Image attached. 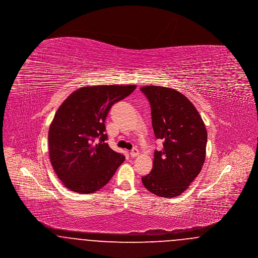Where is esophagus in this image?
Masks as SVG:
<instances>
[{"instance_id":"esophagus-1","label":"esophagus","mask_w":258,"mask_h":258,"mask_svg":"<svg viewBox=\"0 0 258 258\" xmlns=\"http://www.w3.org/2000/svg\"><path fill=\"white\" fill-rule=\"evenodd\" d=\"M131 156L133 157V158H135V157H136L138 154H139V151L136 149V148H134L132 151H131Z\"/></svg>"}]
</instances>
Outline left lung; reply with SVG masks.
I'll list each match as a JSON object with an SVG mask.
<instances>
[{"label": "left lung", "instance_id": "8db88e82", "mask_svg": "<svg viewBox=\"0 0 258 258\" xmlns=\"http://www.w3.org/2000/svg\"><path fill=\"white\" fill-rule=\"evenodd\" d=\"M140 90L151 105L155 136L163 141L142 183L156 196L178 197L202 169L207 145L205 124L195 105L178 91L150 85Z\"/></svg>", "mask_w": 258, "mask_h": 258}]
</instances>
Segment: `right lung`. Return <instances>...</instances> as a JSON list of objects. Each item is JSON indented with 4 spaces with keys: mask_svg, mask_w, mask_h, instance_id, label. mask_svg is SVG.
Returning <instances> with one entry per match:
<instances>
[{
    "mask_svg": "<svg viewBox=\"0 0 258 258\" xmlns=\"http://www.w3.org/2000/svg\"><path fill=\"white\" fill-rule=\"evenodd\" d=\"M135 85H102L78 89L61 103L50 124L51 164L66 187L93 194L110 181L124 160L113 151L105 132L111 106L130 96Z\"/></svg>",
    "mask_w": 258,
    "mask_h": 258,
    "instance_id": "add662e5",
    "label": "right lung"
}]
</instances>
